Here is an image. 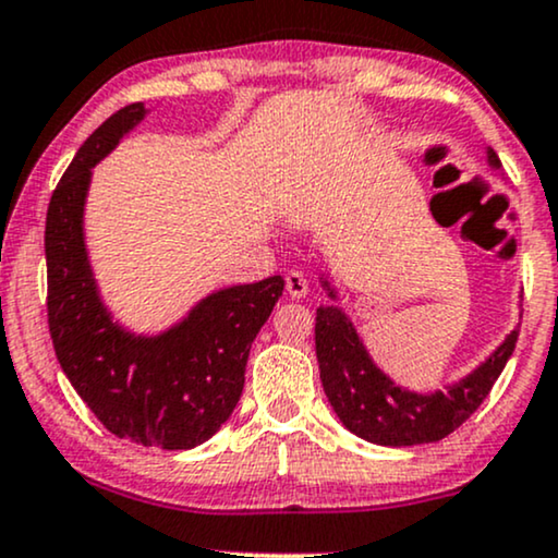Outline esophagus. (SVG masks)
Instances as JSON below:
<instances>
[{
    "mask_svg": "<svg viewBox=\"0 0 558 558\" xmlns=\"http://www.w3.org/2000/svg\"><path fill=\"white\" fill-rule=\"evenodd\" d=\"M287 294H290L292 300H302L307 294V279L302 271H287Z\"/></svg>",
    "mask_w": 558,
    "mask_h": 558,
    "instance_id": "34e87169",
    "label": "esophagus"
}]
</instances>
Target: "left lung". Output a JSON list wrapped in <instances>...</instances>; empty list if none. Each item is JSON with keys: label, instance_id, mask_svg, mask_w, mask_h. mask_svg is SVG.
I'll return each mask as SVG.
<instances>
[{"label": "left lung", "instance_id": "1", "mask_svg": "<svg viewBox=\"0 0 558 558\" xmlns=\"http://www.w3.org/2000/svg\"><path fill=\"white\" fill-rule=\"evenodd\" d=\"M489 165L499 168V157L489 149ZM328 298L336 300L331 281L323 279ZM520 326L499 343L489 360L481 362L463 380L437 393H411L377 369L373 356L339 305L315 313V354L320 383L336 416L349 432L375 445L409 447L437 442L456 432L484 403L507 360L514 352Z\"/></svg>", "mask_w": 558, "mask_h": 558}]
</instances>
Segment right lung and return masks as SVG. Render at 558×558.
<instances>
[{"label":"right lung","instance_id":"1","mask_svg":"<svg viewBox=\"0 0 558 558\" xmlns=\"http://www.w3.org/2000/svg\"><path fill=\"white\" fill-rule=\"evenodd\" d=\"M144 113L142 102H132L102 121L53 191L46 215L48 331L69 383L111 435L191 450L238 405L251 343L281 298L284 279L211 292L160 336H136L113 320L95 284L82 217L93 168Z\"/></svg>","mask_w":558,"mask_h":558}]
</instances>
